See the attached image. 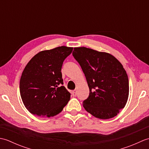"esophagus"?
<instances>
[{"instance_id": "1", "label": "esophagus", "mask_w": 149, "mask_h": 149, "mask_svg": "<svg viewBox=\"0 0 149 149\" xmlns=\"http://www.w3.org/2000/svg\"><path fill=\"white\" fill-rule=\"evenodd\" d=\"M72 95L74 96V97L76 96V95H77V90H74V91H72Z\"/></svg>"}]
</instances>
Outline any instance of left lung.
I'll return each instance as SVG.
<instances>
[{"label": "left lung", "instance_id": "left-lung-1", "mask_svg": "<svg viewBox=\"0 0 149 149\" xmlns=\"http://www.w3.org/2000/svg\"><path fill=\"white\" fill-rule=\"evenodd\" d=\"M73 56L86 77L90 95L83 107L100 119H109L119 113L127 102L128 76L123 65L113 55L104 52L75 47Z\"/></svg>", "mask_w": 149, "mask_h": 149}]
</instances>
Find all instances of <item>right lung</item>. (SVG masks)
Here are the masks:
<instances>
[{"mask_svg": "<svg viewBox=\"0 0 149 149\" xmlns=\"http://www.w3.org/2000/svg\"><path fill=\"white\" fill-rule=\"evenodd\" d=\"M73 47L61 46L41 51L25 67L20 81V92L25 107L33 115L56 116L70 99L62 79L61 67Z\"/></svg>", "mask_w": 149, "mask_h": 149, "instance_id": "obj_1", "label": "right lung"}]
</instances>
